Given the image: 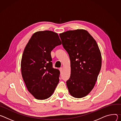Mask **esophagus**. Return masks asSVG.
<instances>
[{
  "label": "esophagus",
  "mask_w": 121,
  "mask_h": 121,
  "mask_svg": "<svg viewBox=\"0 0 121 121\" xmlns=\"http://www.w3.org/2000/svg\"><path fill=\"white\" fill-rule=\"evenodd\" d=\"M62 70H63V68H62V67H61V68H60V73H61V72H62Z\"/></svg>",
  "instance_id": "esophagus-1"
}]
</instances>
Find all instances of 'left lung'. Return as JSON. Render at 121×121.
Segmentation results:
<instances>
[{"label":"left lung","instance_id":"obj_1","mask_svg":"<svg viewBox=\"0 0 121 121\" xmlns=\"http://www.w3.org/2000/svg\"><path fill=\"white\" fill-rule=\"evenodd\" d=\"M71 61V76L66 85L76 98L87 96L94 87L101 67V55L96 40L86 30L77 29L60 34Z\"/></svg>","mask_w":121,"mask_h":121}]
</instances>
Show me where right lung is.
Segmentation results:
<instances>
[{
	"label": "right lung",
	"instance_id": "1",
	"mask_svg": "<svg viewBox=\"0 0 121 121\" xmlns=\"http://www.w3.org/2000/svg\"><path fill=\"white\" fill-rule=\"evenodd\" d=\"M61 44L57 33H35L27 44L21 60V72L28 91L37 99L49 98L59 82L60 72L52 68L51 51Z\"/></svg>",
	"mask_w": 121,
	"mask_h": 121
}]
</instances>
